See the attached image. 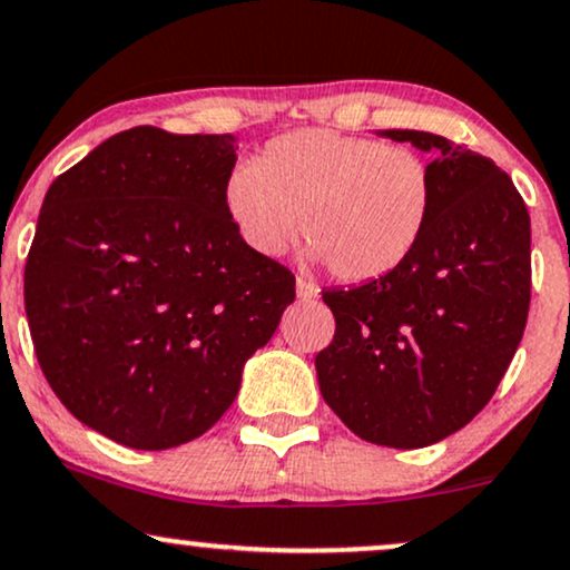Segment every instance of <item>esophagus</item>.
Returning <instances> with one entry per match:
<instances>
[{
  "instance_id": "obj_1",
  "label": "esophagus",
  "mask_w": 570,
  "mask_h": 570,
  "mask_svg": "<svg viewBox=\"0 0 570 570\" xmlns=\"http://www.w3.org/2000/svg\"><path fill=\"white\" fill-rule=\"evenodd\" d=\"M297 297L299 299H315V297H318V286H315L311 278L297 276Z\"/></svg>"
}]
</instances>
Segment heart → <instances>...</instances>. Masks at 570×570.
<instances>
[{
	"mask_svg": "<svg viewBox=\"0 0 570 570\" xmlns=\"http://www.w3.org/2000/svg\"><path fill=\"white\" fill-rule=\"evenodd\" d=\"M433 198V169L420 150L332 129L281 135L225 180V212L255 255H281L303 215L313 257L347 284L385 278L406 263Z\"/></svg>",
	"mask_w": 570,
	"mask_h": 570,
	"instance_id": "b5f03b06",
	"label": "heart"
}]
</instances>
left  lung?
<instances>
[{
    "instance_id": "8db88e82",
    "label": "left lung",
    "mask_w": 570,
    "mask_h": 570,
    "mask_svg": "<svg viewBox=\"0 0 570 570\" xmlns=\"http://www.w3.org/2000/svg\"><path fill=\"white\" fill-rule=\"evenodd\" d=\"M382 135L433 154V215L390 276L324 292L337 328L315 372L355 435L422 449L491 401L518 351L531 303V217L510 175L462 142L416 129Z\"/></svg>"
}]
</instances>
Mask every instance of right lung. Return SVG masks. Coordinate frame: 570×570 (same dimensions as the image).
<instances>
[{
    "label": "right lung",
    "instance_id": "right-lung-1",
    "mask_svg": "<svg viewBox=\"0 0 570 570\" xmlns=\"http://www.w3.org/2000/svg\"><path fill=\"white\" fill-rule=\"evenodd\" d=\"M233 167V135L132 127L45 196L23 276L37 361L79 422L129 449L207 433L294 303L289 267L225 212Z\"/></svg>",
    "mask_w": 570,
    "mask_h": 570
}]
</instances>
